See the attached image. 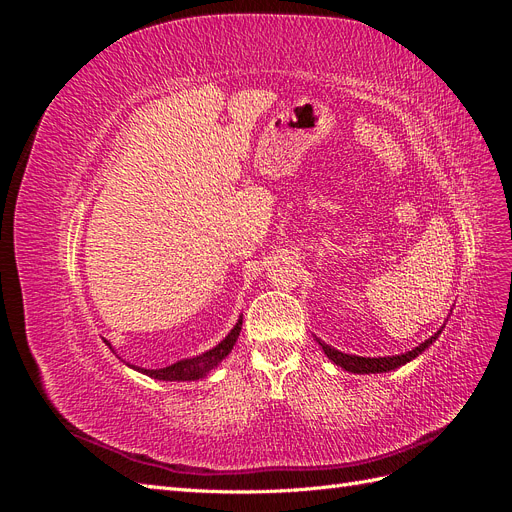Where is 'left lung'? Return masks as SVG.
<instances>
[{
	"mask_svg": "<svg viewBox=\"0 0 512 512\" xmlns=\"http://www.w3.org/2000/svg\"><path fill=\"white\" fill-rule=\"evenodd\" d=\"M438 335H440V331H438L436 335H431L429 339H425V342H423L421 346L410 350V352H406V354L378 356V359H369V356L344 354V352H339V350H335V348H331V346H327V344H322L320 339H318V344L322 346L324 354H327L335 365H339V367L346 369V371H354V374H382V371H391V369H397L399 365H406L408 361H412L414 356H418L425 348H429V344L436 342Z\"/></svg>",
	"mask_w": 512,
	"mask_h": 512,
	"instance_id": "1",
	"label": "left lung"
}]
</instances>
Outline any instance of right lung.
Returning a JSON list of instances; mask_svg holds the SVG:
<instances>
[{"mask_svg": "<svg viewBox=\"0 0 512 512\" xmlns=\"http://www.w3.org/2000/svg\"><path fill=\"white\" fill-rule=\"evenodd\" d=\"M239 331H241V320L235 324V329H232L226 335V339H224L222 344H218L213 350H209L205 354H198V356H194V359L177 361V363L168 365V367H162V369H141V367H134V369L143 371V374H147L151 378L168 380V382H175V380L177 382L179 380H198V378L207 376L213 367H218L222 363V359H226L228 352L232 350V346H235V342H237ZM108 346H111V344H108Z\"/></svg>", "mask_w": 512, "mask_h": 512, "instance_id": "1", "label": "right lung"}]
</instances>
